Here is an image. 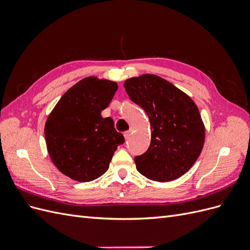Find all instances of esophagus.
Segmentation results:
<instances>
[{
    "label": "esophagus",
    "instance_id": "obj_1",
    "mask_svg": "<svg viewBox=\"0 0 250 250\" xmlns=\"http://www.w3.org/2000/svg\"><path fill=\"white\" fill-rule=\"evenodd\" d=\"M130 133H131V130H127V131H125V132H124V138H125V139H128V138H129Z\"/></svg>",
    "mask_w": 250,
    "mask_h": 250
}]
</instances>
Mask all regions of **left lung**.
I'll list each match as a JSON object with an SVG mask.
<instances>
[{
    "instance_id": "1",
    "label": "left lung",
    "mask_w": 250,
    "mask_h": 250,
    "mask_svg": "<svg viewBox=\"0 0 250 250\" xmlns=\"http://www.w3.org/2000/svg\"><path fill=\"white\" fill-rule=\"evenodd\" d=\"M124 87L150 121L151 143L145 153L134 157L137 170L160 183L183 176L197 161L206 138L198 107L183 90L156 75L129 78Z\"/></svg>"
}]
</instances>
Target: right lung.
<instances>
[{
  "instance_id": "right-lung-1",
  "label": "right lung",
  "mask_w": 250,
  "mask_h": 250,
  "mask_svg": "<svg viewBox=\"0 0 250 250\" xmlns=\"http://www.w3.org/2000/svg\"><path fill=\"white\" fill-rule=\"evenodd\" d=\"M118 89L115 81L89 76L67 89L44 124L48 153L70 178L87 183L106 172L124 143L111 118H102Z\"/></svg>"
}]
</instances>
